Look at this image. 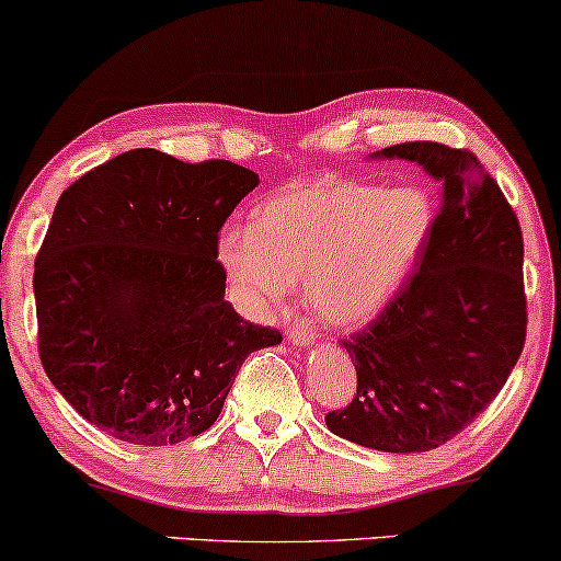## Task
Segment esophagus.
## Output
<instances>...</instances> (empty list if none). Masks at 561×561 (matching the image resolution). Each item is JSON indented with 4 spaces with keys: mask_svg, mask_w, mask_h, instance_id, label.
Returning a JSON list of instances; mask_svg holds the SVG:
<instances>
[{
    "mask_svg": "<svg viewBox=\"0 0 561 561\" xmlns=\"http://www.w3.org/2000/svg\"><path fill=\"white\" fill-rule=\"evenodd\" d=\"M287 340L293 342L295 347L308 350V347H313V342H316V329L310 327L308 321H295L293 327L287 329Z\"/></svg>",
    "mask_w": 561,
    "mask_h": 561,
    "instance_id": "obj_1",
    "label": "esophagus"
}]
</instances>
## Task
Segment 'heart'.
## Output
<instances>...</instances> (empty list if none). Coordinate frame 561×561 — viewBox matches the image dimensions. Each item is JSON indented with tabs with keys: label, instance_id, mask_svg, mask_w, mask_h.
<instances>
[{
	"label": "heart",
	"instance_id": "heart-1",
	"mask_svg": "<svg viewBox=\"0 0 561 561\" xmlns=\"http://www.w3.org/2000/svg\"><path fill=\"white\" fill-rule=\"evenodd\" d=\"M434 227L436 201L423 185L316 180L268 198L253 229H221L216 263L248 313L285 302L302 279L321 321L353 329L400 295Z\"/></svg>",
	"mask_w": 561,
	"mask_h": 561
}]
</instances>
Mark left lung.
Wrapping results in <instances>:
<instances>
[{"mask_svg": "<svg viewBox=\"0 0 561 561\" xmlns=\"http://www.w3.org/2000/svg\"><path fill=\"white\" fill-rule=\"evenodd\" d=\"M438 182V214L415 276L342 350L357 391L327 415L332 434L379 451H428L494 402L525 345L523 232L470 151L415 140L370 153Z\"/></svg>", "mask_w": 561, "mask_h": 561, "instance_id": "1", "label": "left lung"}]
</instances>
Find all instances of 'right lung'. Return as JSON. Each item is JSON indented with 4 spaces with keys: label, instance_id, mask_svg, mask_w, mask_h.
Listing matches in <instances>:
<instances>
[{
    "label": "right lung",
    "instance_id": "obj_1",
    "mask_svg": "<svg viewBox=\"0 0 561 561\" xmlns=\"http://www.w3.org/2000/svg\"><path fill=\"white\" fill-rule=\"evenodd\" d=\"M259 174L157 148L119 153L59 195L33 272L38 353L88 423L172 447L219 417L245 357L282 342L225 300L216 234Z\"/></svg>",
    "mask_w": 561,
    "mask_h": 561
}]
</instances>
